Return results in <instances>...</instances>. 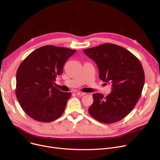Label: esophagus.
Returning <instances> with one entry per match:
<instances>
[{"label":"esophagus","mask_w":160,"mask_h":160,"mask_svg":"<svg viewBox=\"0 0 160 160\" xmlns=\"http://www.w3.org/2000/svg\"><path fill=\"white\" fill-rule=\"evenodd\" d=\"M86 95V93H84V92H77V95L80 96V97L84 96V95Z\"/></svg>","instance_id":"esophagus-1"}]
</instances>
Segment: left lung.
Listing matches in <instances>:
<instances>
[{"label":"left lung","mask_w":160,"mask_h":160,"mask_svg":"<svg viewBox=\"0 0 160 160\" xmlns=\"http://www.w3.org/2000/svg\"><path fill=\"white\" fill-rule=\"evenodd\" d=\"M83 52L97 63L100 79L112 84V92L105 97L101 93L93 95V102L88 112L105 124L121 120L140 97L145 81L142 65L131 52L114 44L84 49Z\"/></svg>","instance_id":"1"}]
</instances>
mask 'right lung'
Returning <instances> with one entry per match:
<instances>
[{
  "label": "right lung",
  "instance_id": "obj_1",
  "mask_svg": "<svg viewBox=\"0 0 160 160\" xmlns=\"http://www.w3.org/2000/svg\"><path fill=\"white\" fill-rule=\"evenodd\" d=\"M76 50L52 45L32 52L16 72V95L25 112L34 120L48 122L63 113L70 93L62 92L54 84L65 63Z\"/></svg>",
  "mask_w": 160,
  "mask_h": 160
}]
</instances>
